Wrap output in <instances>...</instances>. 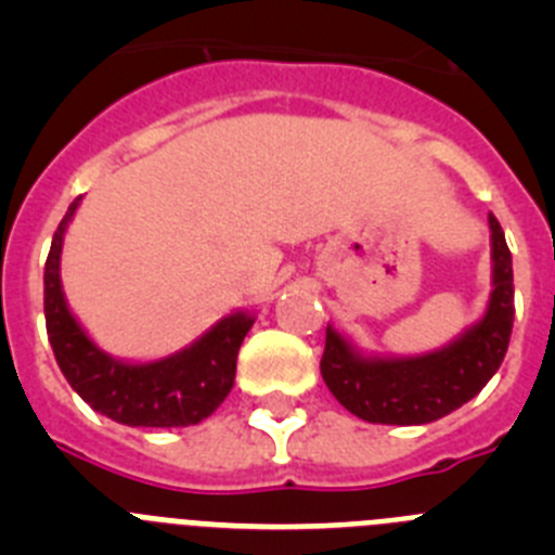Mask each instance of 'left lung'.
I'll use <instances>...</instances> for the list:
<instances>
[{"instance_id":"obj_1","label":"left lung","mask_w":555,"mask_h":555,"mask_svg":"<svg viewBox=\"0 0 555 555\" xmlns=\"http://www.w3.org/2000/svg\"><path fill=\"white\" fill-rule=\"evenodd\" d=\"M492 292L480 320L453 341L420 356L361 350L327 325L322 377L338 403L364 423L425 425L469 403L503 364L514 325L512 253L498 219L489 214Z\"/></svg>"}]
</instances>
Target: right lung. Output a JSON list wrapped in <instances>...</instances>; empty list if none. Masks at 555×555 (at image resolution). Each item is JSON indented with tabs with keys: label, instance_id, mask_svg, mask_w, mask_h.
I'll list each match as a JSON object with an SVG mask.
<instances>
[{
	"label": "right lung",
	"instance_id": "add662e5",
	"mask_svg": "<svg viewBox=\"0 0 555 555\" xmlns=\"http://www.w3.org/2000/svg\"><path fill=\"white\" fill-rule=\"evenodd\" d=\"M82 197L68 205L43 267V317L49 345L68 386L96 414L130 428H185L203 423L233 389L235 358L253 327V311H230L191 345L150 361L111 356L68 308L61 281L66 230Z\"/></svg>",
	"mask_w": 555,
	"mask_h": 555
}]
</instances>
